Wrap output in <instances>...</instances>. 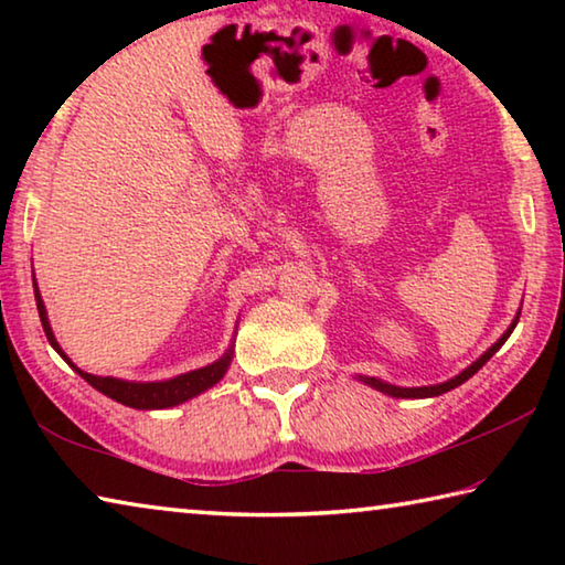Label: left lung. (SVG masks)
<instances>
[{
	"label": "left lung",
	"mask_w": 565,
	"mask_h": 565,
	"mask_svg": "<svg viewBox=\"0 0 565 565\" xmlns=\"http://www.w3.org/2000/svg\"><path fill=\"white\" fill-rule=\"evenodd\" d=\"M519 317H521V311L515 313V319H513V323L509 329H505V333L503 337L493 343V347L483 353L481 359H476L471 366L468 369H463L461 374L458 376H454V379H448V381H444V384H436V386H416V388H404V386H394V384H386V381H381V379H374V376H359V381H363V384H369L371 388H376V391H381V394H386V396H394V398H431V396H441V394H446V391H451V388H456V386H461L463 381H468L471 379L478 369L483 366L486 361H489L495 351H499L503 343H505V339L511 337V331L515 329V323H519Z\"/></svg>",
	"instance_id": "left-lung-1"
}]
</instances>
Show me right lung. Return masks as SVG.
<instances>
[{
    "mask_svg": "<svg viewBox=\"0 0 565 565\" xmlns=\"http://www.w3.org/2000/svg\"><path fill=\"white\" fill-rule=\"evenodd\" d=\"M34 299H36V311H40V319H42V329L46 333V339H50V343L54 347V351L60 353V356L70 363V366L84 381H87V384H92L94 388L102 391L104 396L119 401V404L129 406V408L151 411V408H171V406L184 404V401L204 394L206 388L218 384V381H222L228 371V363H232V356H234V347H232L222 359L209 363V366L194 369V371H189V374H181V376L167 379V381H124V379H111V376H94V374H87V371H82L76 363H72V359L66 356L60 343H56L54 331L50 327V319H46V309H44L40 289H36V281H34Z\"/></svg>",
    "mask_w": 565,
    "mask_h": 565,
    "instance_id": "add662e5",
    "label": "right lung"
}]
</instances>
